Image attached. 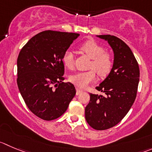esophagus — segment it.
<instances>
[{
  "label": "esophagus",
  "mask_w": 152,
  "mask_h": 152,
  "mask_svg": "<svg viewBox=\"0 0 152 152\" xmlns=\"http://www.w3.org/2000/svg\"><path fill=\"white\" fill-rule=\"evenodd\" d=\"M82 92H83V90H81V89H78V88H76V95H80V94Z\"/></svg>",
  "instance_id": "1"
}]
</instances>
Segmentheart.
Returning a JSON list of instances; mask_svg holds the SVG:
<instances>
[{
	"instance_id": "heart-1",
	"label": "heart",
	"mask_w": 152,
	"mask_h": 152,
	"mask_svg": "<svg viewBox=\"0 0 152 152\" xmlns=\"http://www.w3.org/2000/svg\"><path fill=\"white\" fill-rule=\"evenodd\" d=\"M80 50L92 59L87 72H77L69 76V80L75 86L85 88L90 83L96 80V73L101 77H106L113 68V58L107 52H104V48L94 40H87L80 46ZM63 63L69 69L74 67V57L70 50H66L63 56Z\"/></svg>"
}]
</instances>
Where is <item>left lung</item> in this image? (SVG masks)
Returning <instances> with one entry per match:
<instances>
[{
    "label": "left lung",
    "instance_id": "1",
    "mask_svg": "<svg viewBox=\"0 0 152 152\" xmlns=\"http://www.w3.org/2000/svg\"><path fill=\"white\" fill-rule=\"evenodd\" d=\"M113 49V64L107 77L96 87L104 95L90 93V101L85 108L87 123L95 130L115 126L132 107L140 80V69L131 48L118 37L99 35Z\"/></svg>",
    "mask_w": 152,
    "mask_h": 152
}]
</instances>
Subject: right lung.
<instances>
[{"mask_svg":"<svg viewBox=\"0 0 152 152\" xmlns=\"http://www.w3.org/2000/svg\"><path fill=\"white\" fill-rule=\"evenodd\" d=\"M79 34L45 30L32 37L17 60V84L27 107L46 121L63 115L76 94L64 83L63 56Z\"/></svg>","mask_w":152,"mask_h":152,"instance_id":"right-lung-1","label":"right lung"}]
</instances>
